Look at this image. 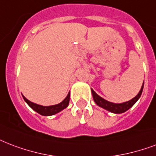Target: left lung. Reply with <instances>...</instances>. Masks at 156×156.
I'll use <instances>...</instances> for the list:
<instances>
[{
  "label": "left lung",
  "mask_w": 156,
  "mask_h": 156,
  "mask_svg": "<svg viewBox=\"0 0 156 156\" xmlns=\"http://www.w3.org/2000/svg\"><path fill=\"white\" fill-rule=\"evenodd\" d=\"M143 87H144V82H143V84L141 86V90H140V91H139L136 97H133V99L128 101L119 103V104L113 103V102L108 101L106 100H105L104 98L100 97L99 95H97L93 89H91V93H92L94 101L96 102V104L97 105H99L100 107H101V108L110 111V112L114 113V114H122V113H124L125 111L129 110L131 107L138 101V99L141 97V93H142V91H143Z\"/></svg>",
  "instance_id": "left-lung-1"
}]
</instances>
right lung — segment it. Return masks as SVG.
Segmentation results:
<instances>
[{
	"mask_svg": "<svg viewBox=\"0 0 156 156\" xmlns=\"http://www.w3.org/2000/svg\"><path fill=\"white\" fill-rule=\"evenodd\" d=\"M23 96V95H22ZM23 98L25 101V102L29 105V106L33 109L34 111L37 113H38L40 115H44V116H51V115H54L57 113L60 112L61 110L65 109L66 107L69 105V99H70V92L67 95V97H65V100L57 105H49V106H43L41 105H37L36 103L28 101L26 97L23 96Z\"/></svg>",
	"mask_w": 156,
	"mask_h": 156,
	"instance_id": "obj_1",
	"label": "right lung"
}]
</instances>
